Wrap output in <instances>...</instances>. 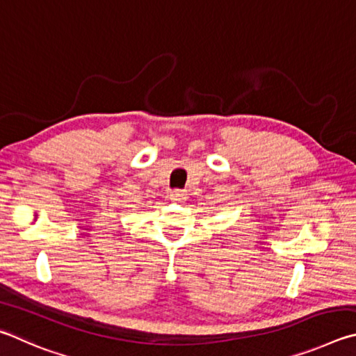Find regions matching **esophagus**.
<instances>
[{
	"label": "esophagus",
	"mask_w": 356,
	"mask_h": 356,
	"mask_svg": "<svg viewBox=\"0 0 356 356\" xmlns=\"http://www.w3.org/2000/svg\"><path fill=\"white\" fill-rule=\"evenodd\" d=\"M186 198H188V194H186L184 191H179V189H177V191H172L170 192V200L172 202H184Z\"/></svg>",
	"instance_id": "obj_1"
}]
</instances>
